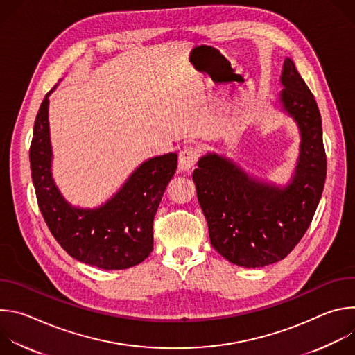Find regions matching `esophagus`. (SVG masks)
<instances>
[{"instance_id": "34e87169", "label": "esophagus", "mask_w": 355, "mask_h": 355, "mask_svg": "<svg viewBox=\"0 0 355 355\" xmlns=\"http://www.w3.org/2000/svg\"><path fill=\"white\" fill-rule=\"evenodd\" d=\"M199 159V148L195 146H187L180 151L178 166L182 171H188L192 168Z\"/></svg>"}]
</instances>
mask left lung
I'll return each instance as SVG.
<instances>
[{
    "label": "left lung",
    "mask_w": 355,
    "mask_h": 355,
    "mask_svg": "<svg viewBox=\"0 0 355 355\" xmlns=\"http://www.w3.org/2000/svg\"><path fill=\"white\" fill-rule=\"evenodd\" d=\"M284 110L297 122L300 156L288 188L260 184L216 155L192 174L214 248L230 263L257 268L284 260L312 223L322 198L327 160L316 99L286 59L281 77Z\"/></svg>",
    "instance_id": "1"
}]
</instances>
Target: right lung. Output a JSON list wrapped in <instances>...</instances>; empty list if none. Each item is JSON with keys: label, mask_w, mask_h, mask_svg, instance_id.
<instances>
[{"label": "right lung", "mask_w": 355, "mask_h": 355, "mask_svg": "<svg viewBox=\"0 0 355 355\" xmlns=\"http://www.w3.org/2000/svg\"><path fill=\"white\" fill-rule=\"evenodd\" d=\"M47 96L35 119L29 162L37 205L49 230L67 254L81 263L103 270L140 264L153 250V220L175 174L177 155L143 163L104 207L94 211L73 208L62 198L50 173Z\"/></svg>", "instance_id": "add662e5"}]
</instances>
